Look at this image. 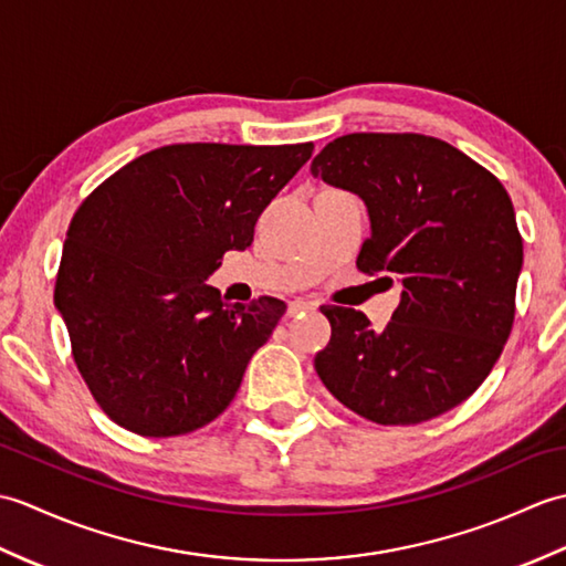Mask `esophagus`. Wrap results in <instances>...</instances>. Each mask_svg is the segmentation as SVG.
<instances>
[{"label":"esophagus","instance_id":"esophagus-1","mask_svg":"<svg viewBox=\"0 0 566 566\" xmlns=\"http://www.w3.org/2000/svg\"><path fill=\"white\" fill-rule=\"evenodd\" d=\"M316 308L314 302H304V298H294V302H290V306H286V316H298L304 314V311H311Z\"/></svg>","mask_w":566,"mask_h":566}]
</instances>
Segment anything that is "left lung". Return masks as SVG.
Wrapping results in <instances>:
<instances>
[{
  "label": "left lung",
  "instance_id": "8db88e82",
  "mask_svg": "<svg viewBox=\"0 0 566 566\" xmlns=\"http://www.w3.org/2000/svg\"><path fill=\"white\" fill-rule=\"evenodd\" d=\"M311 172L365 199V274L403 284L384 331L363 311L321 306L331 343L316 355L326 389L377 426H416L482 384L515 318L523 238L496 175L423 134H347ZM384 276V280H387Z\"/></svg>",
  "mask_w": 566,
  "mask_h": 566
}]
</instances>
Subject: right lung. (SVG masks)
<instances>
[{
  "label": "right lung",
  "mask_w": 566,
  "mask_h": 566,
  "mask_svg": "<svg viewBox=\"0 0 566 566\" xmlns=\"http://www.w3.org/2000/svg\"><path fill=\"white\" fill-rule=\"evenodd\" d=\"M314 143H175L130 160L80 203L55 276L72 359L114 423L177 438L219 418L282 298L228 304L207 276L252 243L262 209Z\"/></svg>",
  "instance_id": "obj_1"
}]
</instances>
